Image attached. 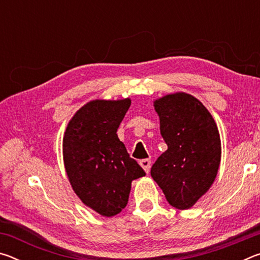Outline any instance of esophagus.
I'll use <instances>...</instances> for the list:
<instances>
[{"instance_id": "1", "label": "esophagus", "mask_w": 260, "mask_h": 260, "mask_svg": "<svg viewBox=\"0 0 260 260\" xmlns=\"http://www.w3.org/2000/svg\"><path fill=\"white\" fill-rule=\"evenodd\" d=\"M140 165L143 167V170L146 171L147 173L150 172V167H151V160L150 159H142V160H140Z\"/></svg>"}]
</instances>
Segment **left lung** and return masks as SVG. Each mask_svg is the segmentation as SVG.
I'll list each match as a JSON object with an SVG mask.
<instances>
[{"label":"left lung","instance_id":"8db88e82","mask_svg":"<svg viewBox=\"0 0 260 260\" xmlns=\"http://www.w3.org/2000/svg\"><path fill=\"white\" fill-rule=\"evenodd\" d=\"M167 150L151 167V177L169 203L187 210L212 186L221 158L218 127L203 104L186 93L155 101Z\"/></svg>","mask_w":260,"mask_h":260}]
</instances>
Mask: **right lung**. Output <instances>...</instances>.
I'll list each match as a JSON object with an SVG mask.
<instances>
[{"mask_svg":"<svg viewBox=\"0 0 260 260\" xmlns=\"http://www.w3.org/2000/svg\"><path fill=\"white\" fill-rule=\"evenodd\" d=\"M129 107V99L91 101L70 120L63 139L64 165L74 192L104 217L125 209L132 181L146 175L117 135Z\"/></svg>","mask_w":260,"mask_h":260,"instance_id":"obj_1","label":"right lung"}]
</instances>
